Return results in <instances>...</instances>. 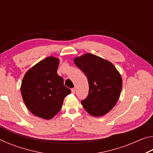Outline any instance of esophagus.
Masks as SVG:
<instances>
[{"mask_svg": "<svg viewBox=\"0 0 153 153\" xmlns=\"http://www.w3.org/2000/svg\"><path fill=\"white\" fill-rule=\"evenodd\" d=\"M75 92H76V89L72 88L71 89V93H72V94H75Z\"/></svg>", "mask_w": 153, "mask_h": 153, "instance_id": "34e87169", "label": "esophagus"}]
</instances>
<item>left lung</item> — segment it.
<instances>
[{
	"mask_svg": "<svg viewBox=\"0 0 153 153\" xmlns=\"http://www.w3.org/2000/svg\"><path fill=\"white\" fill-rule=\"evenodd\" d=\"M74 63L86 75L89 94L81 103L94 117L105 115L112 109L120 98L122 78L112 63L90 53L74 59Z\"/></svg>",
	"mask_w": 153,
	"mask_h": 153,
	"instance_id": "1",
	"label": "left lung"
}]
</instances>
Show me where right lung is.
<instances>
[{"label": "right lung", "instance_id": "1", "mask_svg": "<svg viewBox=\"0 0 153 153\" xmlns=\"http://www.w3.org/2000/svg\"><path fill=\"white\" fill-rule=\"evenodd\" d=\"M59 59L48 56L25 73L21 85L25 105L33 115L51 120L60 111L65 97L71 93L57 74Z\"/></svg>", "mask_w": 153, "mask_h": 153}]
</instances>
